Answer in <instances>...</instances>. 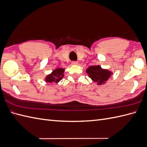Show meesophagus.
I'll use <instances>...</instances> for the list:
<instances>
[{
  "instance_id": "34e87169",
  "label": "esophagus",
  "mask_w": 147,
  "mask_h": 147,
  "mask_svg": "<svg viewBox=\"0 0 147 147\" xmlns=\"http://www.w3.org/2000/svg\"><path fill=\"white\" fill-rule=\"evenodd\" d=\"M78 64V63L77 62V61H72V64H73V65H77Z\"/></svg>"
}]
</instances>
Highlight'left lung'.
Returning a JSON list of instances; mask_svg holds the SVG:
<instances>
[{
	"label": "left lung",
	"instance_id": "obj_1",
	"mask_svg": "<svg viewBox=\"0 0 147 147\" xmlns=\"http://www.w3.org/2000/svg\"><path fill=\"white\" fill-rule=\"evenodd\" d=\"M86 73L91 79L99 85L104 84L111 74L110 71L102 69L100 66H91L86 69Z\"/></svg>",
	"mask_w": 147,
	"mask_h": 147
}]
</instances>
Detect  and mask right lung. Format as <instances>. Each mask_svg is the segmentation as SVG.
Here are the masks:
<instances>
[{"label":"right lung","instance_id":"right-lung-1","mask_svg":"<svg viewBox=\"0 0 147 147\" xmlns=\"http://www.w3.org/2000/svg\"><path fill=\"white\" fill-rule=\"evenodd\" d=\"M64 69L62 68H57L53 71V72L47 75L46 78V81L47 83H57L61 80L63 79L64 76Z\"/></svg>","mask_w":147,"mask_h":147}]
</instances>
